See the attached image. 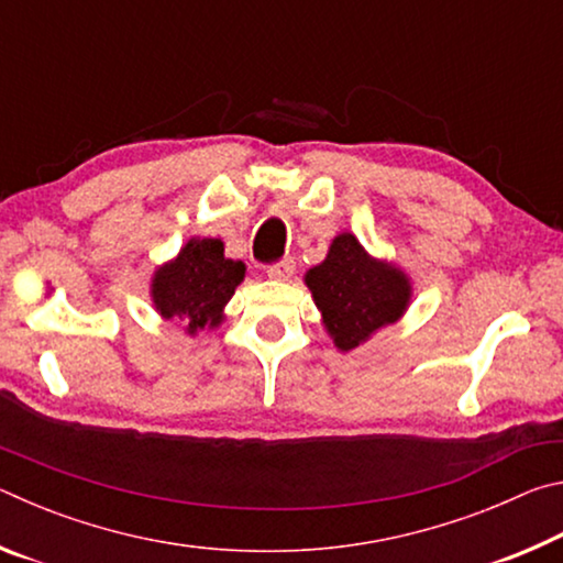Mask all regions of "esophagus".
Segmentation results:
<instances>
[{
	"label": "esophagus",
	"instance_id": "1",
	"mask_svg": "<svg viewBox=\"0 0 563 563\" xmlns=\"http://www.w3.org/2000/svg\"><path fill=\"white\" fill-rule=\"evenodd\" d=\"M292 273H295V261L292 258H285L280 263L268 265V278L271 280H290Z\"/></svg>",
	"mask_w": 563,
	"mask_h": 563
}]
</instances>
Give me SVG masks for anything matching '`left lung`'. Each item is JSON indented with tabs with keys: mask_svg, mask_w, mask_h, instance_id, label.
Returning <instances> with one entry per match:
<instances>
[{
	"mask_svg": "<svg viewBox=\"0 0 563 563\" xmlns=\"http://www.w3.org/2000/svg\"><path fill=\"white\" fill-rule=\"evenodd\" d=\"M305 285L328 335L342 352L395 325L412 300L409 275L395 263L369 255L352 233L332 238L325 261L305 273Z\"/></svg>",
	"mask_w": 563,
	"mask_h": 563,
	"instance_id": "8db88e82",
	"label": "left lung"
}]
</instances>
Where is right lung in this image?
<instances>
[{
	"mask_svg": "<svg viewBox=\"0 0 563 563\" xmlns=\"http://www.w3.org/2000/svg\"><path fill=\"white\" fill-rule=\"evenodd\" d=\"M245 278L241 261L225 258L221 238H190L176 258L158 265L151 300L164 320L184 322L186 335L213 330L225 320V305Z\"/></svg>",
	"mask_w": 563,
	"mask_h": 563,
	"instance_id": "right-lung-1",
	"label": "right lung"
}]
</instances>
